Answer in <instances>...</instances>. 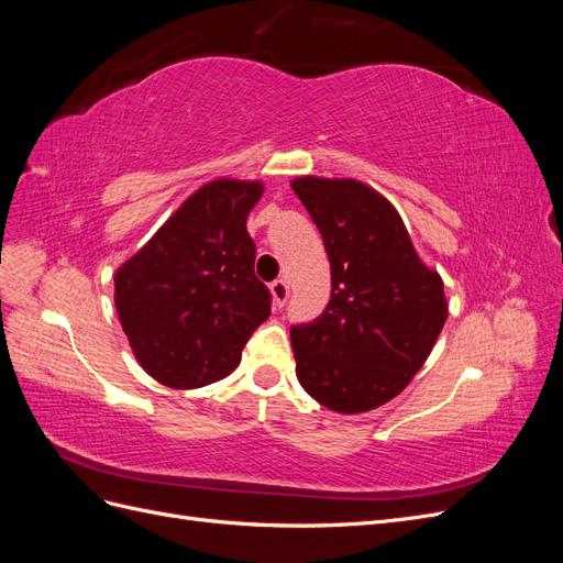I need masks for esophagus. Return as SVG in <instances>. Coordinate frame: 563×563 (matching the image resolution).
<instances>
[{
	"label": "esophagus",
	"instance_id": "34e87169",
	"mask_svg": "<svg viewBox=\"0 0 563 563\" xmlns=\"http://www.w3.org/2000/svg\"><path fill=\"white\" fill-rule=\"evenodd\" d=\"M269 291H272V302H275V308H284V302L288 300V282L286 279L272 282Z\"/></svg>",
	"mask_w": 563,
	"mask_h": 563
}]
</instances>
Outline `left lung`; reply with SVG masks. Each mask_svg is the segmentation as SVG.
I'll return each mask as SVG.
<instances>
[{
    "instance_id": "8db88e82",
    "label": "left lung",
    "mask_w": 563,
    "mask_h": 563,
    "mask_svg": "<svg viewBox=\"0 0 563 563\" xmlns=\"http://www.w3.org/2000/svg\"><path fill=\"white\" fill-rule=\"evenodd\" d=\"M291 187L321 232L333 286L323 314L291 329L296 376L335 413L373 411L428 362L449 317L444 282L371 185L300 176Z\"/></svg>"
}]
</instances>
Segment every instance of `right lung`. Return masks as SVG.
I'll use <instances>...</instances> for the list:
<instances>
[{
    "mask_svg": "<svg viewBox=\"0 0 563 563\" xmlns=\"http://www.w3.org/2000/svg\"><path fill=\"white\" fill-rule=\"evenodd\" d=\"M261 180L203 183L114 272V308L135 362L174 389L211 385L240 366L251 333L269 317L253 272L246 218Z\"/></svg>",
    "mask_w": 563,
    "mask_h": 563,
    "instance_id": "obj_1",
    "label": "right lung"
}]
</instances>
